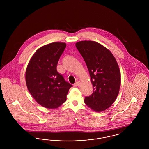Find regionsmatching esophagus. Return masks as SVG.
Returning <instances> with one entry per match:
<instances>
[{
	"mask_svg": "<svg viewBox=\"0 0 149 149\" xmlns=\"http://www.w3.org/2000/svg\"><path fill=\"white\" fill-rule=\"evenodd\" d=\"M80 85H81V82L80 81H77L74 84V86H79Z\"/></svg>",
	"mask_w": 149,
	"mask_h": 149,
	"instance_id": "34e87169",
	"label": "esophagus"
}]
</instances>
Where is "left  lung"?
Instances as JSON below:
<instances>
[{"label":"left lung","mask_w":149,"mask_h":149,"mask_svg":"<svg viewBox=\"0 0 149 149\" xmlns=\"http://www.w3.org/2000/svg\"><path fill=\"white\" fill-rule=\"evenodd\" d=\"M83 57L93 86V93L84 99L93 111H104L114 102L120 89V72L118 63L111 51L93 41L75 43Z\"/></svg>","instance_id":"1"}]
</instances>
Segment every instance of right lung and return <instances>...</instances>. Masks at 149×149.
I'll list each match as a JSON object with an SVG mask.
<instances>
[{
	"label": "right lung",
	"mask_w": 149,
	"mask_h": 149,
	"mask_svg": "<svg viewBox=\"0 0 149 149\" xmlns=\"http://www.w3.org/2000/svg\"><path fill=\"white\" fill-rule=\"evenodd\" d=\"M66 43L52 42L36 50L26 71V82L30 94L43 107L56 109L66 100L71 84L56 70Z\"/></svg>",
	"instance_id": "1"
}]
</instances>
